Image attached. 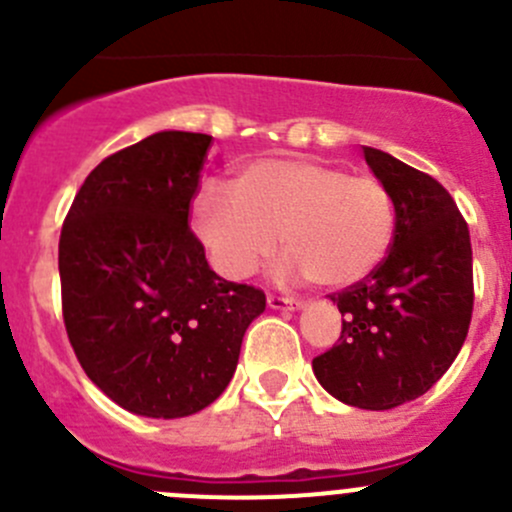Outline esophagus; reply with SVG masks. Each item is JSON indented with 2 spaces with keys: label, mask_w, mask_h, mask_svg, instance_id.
Listing matches in <instances>:
<instances>
[{
  "label": "esophagus",
  "mask_w": 512,
  "mask_h": 512,
  "mask_svg": "<svg viewBox=\"0 0 512 512\" xmlns=\"http://www.w3.org/2000/svg\"><path fill=\"white\" fill-rule=\"evenodd\" d=\"M267 304H270V309H299L302 307V302H299V299L280 297V294H267Z\"/></svg>",
  "instance_id": "34e87169"
}]
</instances>
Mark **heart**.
I'll return each mask as SVG.
<instances>
[{"instance_id":"1","label":"heart","mask_w":512,"mask_h":512,"mask_svg":"<svg viewBox=\"0 0 512 512\" xmlns=\"http://www.w3.org/2000/svg\"><path fill=\"white\" fill-rule=\"evenodd\" d=\"M232 193L205 185L193 200V227L215 270L245 280L282 245L277 272L349 287L381 265L396 230L389 188L317 158H260L242 165Z\"/></svg>"}]
</instances>
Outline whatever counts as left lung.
<instances>
[{"mask_svg":"<svg viewBox=\"0 0 512 512\" xmlns=\"http://www.w3.org/2000/svg\"><path fill=\"white\" fill-rule=\"evenodd\" d=\"M364 158L394 198V240L371 275L329 294L342 334L312 369L334 399L386 411L426 394L461 352L473 314V250L466 220L436 178L369 146Z\"/></svg>","mask_w":512,"mask_h":512,"instance_id":"obj_1","label":"left lung"}]
</instances>
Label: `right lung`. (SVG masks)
I'll return each instance as SVG.
<instances>
[{
  "label": "right lung",
  "mask_w": 512,
  "mask_h": 512,
  "mask_svg": "<svg viewBox=\"0 0 512 512\" xmlns=\"http://www.w3.org/2000/svg\"><path fill=\"white\" fill-rule=\"evenodd\" d=\"M213 136L160 131L103 158L59 240L61 309L86 376L121 409L180 418L235 374L265 292L210 270L188 225Z\"/></svg>",
  "instance_id": "add662e5"
}]
</instances>
